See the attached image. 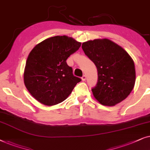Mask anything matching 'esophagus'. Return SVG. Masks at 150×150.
<instances>
[{
	"label": "esophagus",
	"mask_w": 150,
	"mask_h": 150,
	"mask_svg": "<svg viewBox=\"0 0 150 150\" xmlns=\"http://www.w3.org/2000/svg\"><path fill=\"white\" fill-rule=\"evenodd\" d=\"M86 79V76L85 75H83L82 77H81V79H82V81H85Z\"/></svg>",
	"instance_id": "obj_1"
}]
</instances>
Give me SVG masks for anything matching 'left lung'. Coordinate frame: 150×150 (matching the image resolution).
Instances as JSON below:
<instances>
[{"label": "left lung", "mask_w": 150, "mask_h": 150, "mask_svg": "<svg viewBox=\"0 0 150 150\" xmlns=\"http://www.w3.org/2000/svg\"><path fill=\"white\" fill-rule=\"evenodd\" d=\"M81 47L98 72L97 83L92 89L95 98L108 106L126 99L136 81L134 63L127 51L105 38L85 42Z\"/></svg>", "instance_id": "8db88e82"}]
</instances>
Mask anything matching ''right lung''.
I'll list each match as a JSON object with an SVG mask.
<instances>
[{"mask_svg": "<svg viewBox=\"0 0 150 150\" xmlns=\"http://www.w3.org/2000/svg\"><path fill=\"white\" fill-rule=\"evenodd\" d=\"M81 45L73 38L57 35L35 45L24 71V83L33 98L50 106L69 97L81 79L74 76L66 61Z\"/></svg>", "mask_w": 150, "mask_h": 150, "instance_id": "1", "label": "right lung"}]
</instances>
